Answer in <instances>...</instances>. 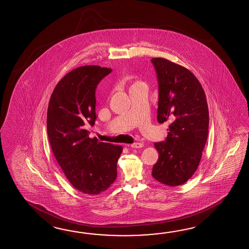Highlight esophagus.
I'll return each mask as SVG.
<instances>
[{"mask_svg": "<svg viewBox=\"0 0 249 249\" xmlns=\"http://www.w3.org/2000/svg\"><path fill=\"white\" fill-rule=\"evenodd\" d=\"M130 146H131L132 148H141V147H143V146H144V144H143V143L137 142V143H133Z\"/></svg>", "mask_w": 249, "mask_h": 249, "instance_id": "34e87169", "label": "esophagus"}]
</instances>
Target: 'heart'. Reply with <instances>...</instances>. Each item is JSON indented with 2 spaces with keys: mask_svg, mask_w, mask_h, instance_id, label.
<instances>
[{
  "mask_svg": "<svg viewBox=\"0 0 249 249\" xmlns=\"http://www.w3.org/2000/svg\"><path fill=\"white\" fill-rule=\"evenodd\" d=\"M141 84H144L142 81H140V80H135L134 82H133L132 85H131V89L132 88H135V87H137L138 85H141Z\"/></svg>",
  "mask_w": 249,
  "mask_h": 249,
  "instance_id": "b5f03b06",
  "label": "heart"
}]
</instances>
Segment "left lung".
Segmentation results:
<instances>
[{"instance_id":"8db88e82","label":"left lung","mask_w":249,"mask_h":249,"mask_svg":"<svg viewBox=\"0 0 249 249\" xmlns=\"http://www.w3.org/2000/svg\"><path fill=\"white\" fill-rule=\"evenodd\" d=\"M159 84L157 121L169 122L165 141L155 143L159 158L152 175L176 187L196 171L208 137L209 111L205 91L187 68L164 58H153Z\"/></svg>"}]
</instances>
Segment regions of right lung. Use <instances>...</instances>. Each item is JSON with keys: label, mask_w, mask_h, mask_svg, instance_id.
<instances>
[{"label": "right lung", "mask_w": 249, "mask_h": 249, "mask_svg": "<svg viewBox=\"0 0 249 249\" xmlns=\"http://www.w3.org/2000/svg\"><path fill=\"white\" fill-rule=\"evenodd\" d=\"M111 69L78 67L56 85L47 110V134L56 160L78 191L98 194L116 179L122 146L90 138L86 128L94 126L95 89Z\"/></svg>", "instance_id": "right-lung-1"}]
</instances>
